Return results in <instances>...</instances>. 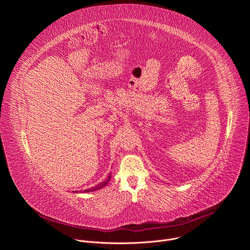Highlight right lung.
Listing matches in <instances>:
<instances>
[{
    "instance_id": "add662e5",
    "label": "right lung",
    "mask_w": 250,
    "mask_h": 250,
    "mask_svg": "<svg viewBox=\"0 0 250 250\" xmlns=\"http://www.w3.org/2000/svg\"><path fill=\"white\" fill-rule=\"evenodd\" d=\"M111 177H112V175H111V173H110L108 176H106L105 179H104L103 182L99 183L98 185H96V186H94V187H91V188H89V189L80 191V192H78V191H73V193H89V192H93V191H96V190H100V189L104 188V186H106V184H108V183L110 182Z\"/></svg>"
}]
</instances>
